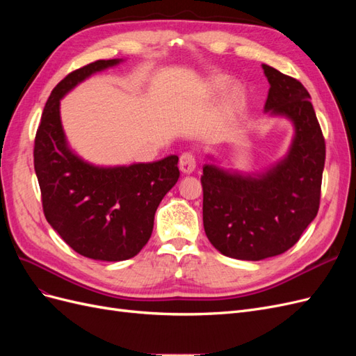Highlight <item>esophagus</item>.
<instances>
[{"instance_id": "obj_1", "label": "esophagus", "mask_w": 356, "mask_h": 356, "mask_svg": "<svg viewBox=\"0 0 356 356\" xmlns=\"http://www.w3.org/2000/svg\"><path fill=\"white\" fill-rule=\"evenodd\" d=\"M179 169L184 174H191L196 169V159L191 153H182L179 156Z\"/></svg>"}]
</instances>
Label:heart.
I'll use <instances>...</instances> for the list:
<instances>
[{
  "instance_id": "obj_1",
  "label": "heart",
  "mask_w": 356,
  "mask_h": 356,
  "mask_svg": "<svg viewBox=\"0 0 356 356\" xmlns=\"http://www.w3.org/2000/svg\"><path fill=\"white\" fill-rule=\"evenodd\" d=\"M229 79L224 77V75H215L212 77L208 84H207V90L211 95H220L225 89L229 88ZM243 101V92L238 88V86H233L227 92H225L224 101H222V110L225 113H233Z\"/></svg>"
}]
</instances>
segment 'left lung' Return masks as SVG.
Wrapping results in <instances>:
<instances>
[{
  "mask_svg": "<svg viewBox=\"0 0 356 356\" xmlns=\"http://www.w3.org/2000/svg\"><path fill=\"white\" fill-rule=\"evenodd\" d=\"M270 89L264 113L294 127L286 154L263 172L224 169L208 156L200 178L203 227L222 255L260 261L294 246L319 209L325 141L298 80L264 65Z\"/></svg>",
  "mask_w": 356,
  "mask_h": 356,
  "instance_id": "left-lung-1",
  "label": "left lung"
}]
</instances>
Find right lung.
I'll list each match as a JSON object with an SVG mask.
<instances>
[{
	"label": "right lung",
	"mask_w": 356,
	"mask_h": 356,
	"mask_svg": "<svg viewBox=\"0 0 356 356\" xmlns=\"http://www.w3.org/2000/svg\"><path fill=\"white\" fill-rule=\"evenodd\" d=\"M123 60H96L68 74L49 96L34 145L46 220L75 252L98 261L129 260L143 250L159 203L179 178L174 154L153 163L99 166L67 141L60 99L90 75Z\"/></svg>",
	"instance_id": "right-lung-1"
}]
</instances>
